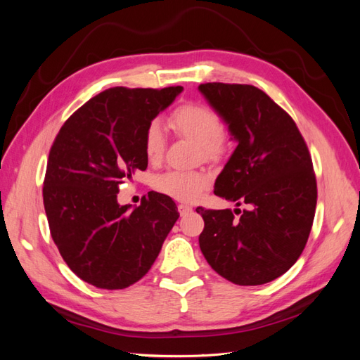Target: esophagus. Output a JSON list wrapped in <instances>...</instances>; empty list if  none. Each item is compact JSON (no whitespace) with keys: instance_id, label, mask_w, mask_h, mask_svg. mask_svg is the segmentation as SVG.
Returning <instances> with one entry per match:
<instances>
[{"instance_id":"34e87169","label":"esophagus","mask_w":360,"mask_h":360,"mask_svg":"<svg viewBox=\"0 0 360 360\" xmlns=\"http://www.w3.org/2000/svg\"><path fill=\"white\" fill-rule=\"evenodd\" d=\"M179 213L183 216V214H186V213H189V212H192V207L191 205H188V204H179Z\"/></svg>"}]
</instances>
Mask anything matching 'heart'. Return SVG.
Segmentation results:
<instances>
[{
  "label": "heart",
  "instance_id": "b5f03b06",
  "mask_svg": "<svg viewBox=\"0 0 360 360\" xmlns=\"http://www.w3.org/2000/svg\"><path fill=\"white\" fill-rule=\"evenodd\" d=\"M174 132L197 143L204 159H217L226 148L222 122L210 108L188 103L177 108L169 118ZM165 150V134L159 123H150L144 135V151L150 162H158ZM210 176L204 171H169L158 180V188L180 201H195L209 188Z\"/></svg>",
  "mask_w": 360,
  "mask_h": 360
}]
</instances>
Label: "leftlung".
<instances>
[{
	"mask_svg": "<svg viewBox=\"0 0 360 360\" xmlns=\"http://www.w3.org/2000/svg\"><path fill=\"white\" fill-rule=\"evenodd\" d=\"M198 90L237 143L214 195L248 205L238 219L230 209L198 207L201 252L233 284H267L296 263L311 233L317 181L308 147L292 118L257 86L209 82Z\"/></svg>",
	"mask_w": 360,
	"mask_h": 360,
	"instance_id": "left-lung-1",
	"label": "left lung"
}]
</instances>
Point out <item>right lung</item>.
<instances>
[{
  "mask_svg": "<svg viewBox=\"0 0 360 360\" xmlns=\"http://www.w3.org/2000/svg\"><path fill=\"white\" fill-rule=\"evenodd\" d=\"M181 91L108 89L69 117L51 147L43 183L51 236L73 274L97 288L122 290L143 278L179 219L167 195L148 192L132 209L117 193L147 168L146 130Z\"/></svg>",
  "mask_w": 360,
  "mask_h": 360,
  "instance_id": "add662e5",
  "label": "right lung"
}]
</instances>
